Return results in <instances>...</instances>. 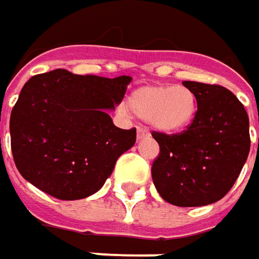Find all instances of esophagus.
I'll list each match as a JSON object with an SVG mask.
<instances>
[{
  "label": "esophagus",
  "mask_w": 259,
  "mask_h": 259,
  "mask_svg": "<svg viewBox=\"0 0 259 259\" xmlns=\"http://www.w3.org/2000/svg\"><path fill=\"white\" fill-rule=\"evenodd\" d=\"M137 137H138V140L147 138V137H150V133H148V130H147L145 126L138 125V126H137Z\"/></svg>",
  "instance_id": "1"
}]
</instances>
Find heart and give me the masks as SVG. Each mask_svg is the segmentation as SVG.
Masks as SVG:
<instances>
[{
	"instance_id": "heart-1",
	"label": "heart",
	"mask_w": 259,
	"mask_h": 259,
	"mask_svg": "<svg viewBox=\"0 0 259 259\" xmlns=\"http://www.w3.org/2000/svg\"><path fill=\"white\" fill-rule=\"evenodd\" d=\"M131 114L148 119L155 130L173 134L192 124L197 114V98L186 86H144L128 98Z\"/></svg>"
}]
</instances>
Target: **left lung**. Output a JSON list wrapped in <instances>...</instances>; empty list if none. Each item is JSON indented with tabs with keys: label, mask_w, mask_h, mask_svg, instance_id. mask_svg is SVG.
Segmentation results:
<instances>
[{
	"label": "left lung",
	"mask_w": 259,
	"mask_h": 259,
	"mask_svg": "<svg viewBox=\"0 0 259 259\" xmlns=\"http://www.w3.org/2000/svg\"><path fill=\"white\" fill-rule=\"evenodd\" d=\"M197 98V114L179 134H151L160 145L151 176L168 203L192 207L221 200L249 154V119L244 105L221 85L184 80Z\"/></svg>",
	"instance_id": "left-lung-1"
}]
</instances>
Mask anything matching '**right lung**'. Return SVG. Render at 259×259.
<instances>
[{"label": "right lung", "mask_w": 259, "mask_h": 259, "mask_svg": "<svg viewBox=\"0 0 259 259\" xmlns=\"http://www.w3.org/2000/svg\"><path fill=\"white\" fill-rule=\"evenodd\" d=\"M130 82V76L109 79L65 69L27 80L10 119L20 174L60 200L96 193L118 157L135 144V128L121 130L108 115Z\"/></svg>", "instance_id": "obj_1"}]
</instances>
